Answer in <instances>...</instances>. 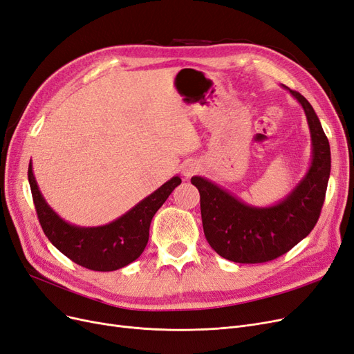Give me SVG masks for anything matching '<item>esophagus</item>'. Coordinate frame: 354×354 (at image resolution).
I'll return each instance as SVG.
<instances>
[{"label":"esophagus","instance_id":"34e87169","mask_svg":"<svg viewBox=\"0 0 354 354\" xmlns=\"http://www.w3.org/2000/svg\"><path fill=\"white\" fill-rule=\"evenodd\" d=\"M195 172H197V165H195L194 162H187L182 165V175L189 178L192 176Z\"/></svg>","mask_w":354,"mask_h":354}]
</instances>
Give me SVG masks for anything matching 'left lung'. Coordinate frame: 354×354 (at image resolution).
Instances as JSON below:
<instances>
[{
    "label": "left lung",
    "mask_w": 354,
    "mask_h": 354,
    "mask_svg": "<svg viewBox=\"0 0 354 354\" xmlns=\"http://www.w3.org/2000/svg\"><path fill=\"white\" fill-rule=\"evenodd\" d=\"M302 104L312 141L306 175L289 195L270 207L243 203L236 195L203 176H192L200 191L204 234L213 250L233 263H267L290 251L315 227L331 172V151L312 104L283 86Z\"/></svg>",
    "instance_id": "8db88e82"
}]
</instances>
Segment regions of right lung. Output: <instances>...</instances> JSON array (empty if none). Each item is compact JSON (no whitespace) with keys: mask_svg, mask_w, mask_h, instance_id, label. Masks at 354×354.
I'll return each mask as SVG.
<instances>
[{"mask_svg":"<svg viewBox=\"0 0 354 354\" xmlns=\"http://www.w3.org/2000/svg\"><path fill=\"white\" fill-rule=\"evenodd\" d=\"M28 176L39 223L46 238L75 264L93 271L120 270L142 254L149 242L153 216L182 182L179 176H174L111 223L97 227H82L65 221L49 207L39 191L32 162Z\"/></svg>","mask_w":354,"mask_h":354,"instance_id":"add662e5","label":"right lung"}]
</instances>
